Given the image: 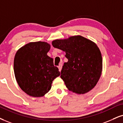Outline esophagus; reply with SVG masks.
Segmentation results:
<instances>
[{
    "instance_id": "obj_1",
    "label": "esophagus",
    "mask_w": 123,
    "mask_h": 123,
    "mask_svg": "<svg viewBox=\"0 0 123 123\" xmlns=\"http://www.w3.org/2000/svg\"><path fill=\"white\" fill-rule=\"evenodd\" d=\"M62 64H60V65H59V66H58V68H59V71H60V72H61V71H62Z\"/></svg>"
}]
</instances>
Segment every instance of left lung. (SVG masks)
<instances>
[{
	"mask_svg": "<svg viewBox=\"0 0 123 123\" xmlns=\"http://www.w3.org/2000/svg\"><path fill=\"white\" fill-rule=\"evenodd\" d=\"M52 44L66 52L68 62L64 63L60 78L68 89L80 95L93 89L103 69L102 56L96 44L80 35L56 39Z\"/></svg>",
	"mask_w": 123,
	"mask_h": 123,
	"instance_id": "obj_1",
	"label": "left lung"
}]
</instances>
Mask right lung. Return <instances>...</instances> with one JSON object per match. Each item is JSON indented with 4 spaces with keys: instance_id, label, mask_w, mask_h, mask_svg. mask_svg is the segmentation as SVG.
<instances>
[{
    "instance_id": "add662e5",
    "label": "right lung",
    "mask_w": 123,
    "mask_h": 123,
    "mask_svg": "<svg viewBox=\"0 0 123 123\" xmlns=\"http://www.w3.org/2000/svg\"><path fill=\"white\" fill-rule=\"evenodd\" d=\"M50 48L47 42H30L15 54V78L20 88L30 96H44L51 89L53 80L60 75L57 67L54 66L53 59L47 55Z\"/></svg>"
}]
</instances>
